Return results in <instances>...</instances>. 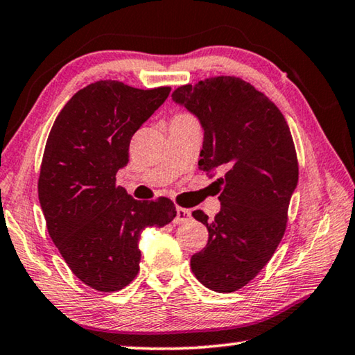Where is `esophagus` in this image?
I'll use <instances>...</instances> for the list:
<instances>
[{
  "mask_svg": "<svg viewBox=\"0 0 355 355\" xmlns=\"http://www.w3.org/2000/svg\"><path fill=\"white\" fill-rule=\"evenodd\" d=\"M189 219H191V209L177 207V216L175 219H173V222H175V224H183V222H188Z\"/></svg>",
  "mask_w": 355,
  "mask_h": 355,
  "instance_id": "1",
  "label": "esophagus"
}]
</instances>
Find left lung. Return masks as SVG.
Wrapping results in <instances>:
<instances>
[{
  "mask_svg": "<svg viewBox=\"0 0 355 355\" xmlns=\"http://www.w3.org/2000/svg\"><path fill=\"white\" fill-rule=\"evenodd\" d=\"M173 101L199 117V167L224 171L220 211L192 216L208 228V243L191 257L197 280L216 293L249 284L271 260L285 235L288 207L299 178L297 155L284 114L263 92L236 76L184 84Z\"/></svg>",
  "mask_w": 355,
  "mask_h": 355,
  "instance_id": "obj_1",
  "label": "left lung"
}]
</instances>
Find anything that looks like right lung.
I'll return each mask as SVG.
<instances>
[{
	"instance_id": "1",
	"label": "right lung",
	"mask_w": 355,
	"mask_h": 355,
	"mask_svg": "<svg viewBox=\"0 0 355 355\" xmlns=\"http://www.w3.org/2000/svg\"><path fill=\"white\" fill-rule=\"evenodd\" d=\"M169 92L92 83L67 101L46 139L37 189L48 233L71 272L97 291L127 286L139 272L141 232L177 214L167 197L135 200L116 184L131 137Z\"/></svg>"
}]
</instances>
